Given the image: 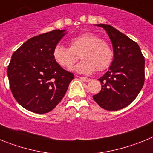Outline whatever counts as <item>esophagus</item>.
<instances>
[{
	"label": "esophagus",
	"mask_w": 153,
	"mask_h": 153,
	"mask_svg": "<svg viewBox=\"0 0 153 153\" xmlns=\"http://www.w3.org/2000/svg\"><path fill=\"white\" fill-rule=\"evenodd\" d=\"M79 78L81 79V80H83V82H85V83H88V82H90V78L83 77V76H79Z\"/></svg>",
	"instance_id": "1"
}]
</instances>
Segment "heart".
I'll use <instances>...</instances> for the list:
<instances>
[{
  "instance_id": "b5f03b06",
  "label": "heart",
  "mask_w": 153,
  "mask_h": 153,
  "mask_svg": "<svg viewBox=\"0 0 153 153\" xmlns=\"http://www.w3.org/2000/svg\"><path fill=\"white\" fill-rule=\"evenodd\" d=\"M80 53L79 62L72 70L79 74H90L97 69L106 70L113 59V51L107 42L92 33H85L70 40V48L57 44L52 52L54 61L63 68H69Z\"/></svg>"
}]
</instances>
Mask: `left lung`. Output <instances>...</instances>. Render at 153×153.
<instances>
[{"instance_id":"left-lung-1","label":"left lung","mask_w":153,"mask_h":153,"mask_svg":"<svg viewBox=\"0 0 153 153\" xmlns=\"http://www.w3.org/2000/svg\"><path fill=\"white\" fill-rule=\"evenodd\" d=\"M106 31L113 44V60L99 80L102 89L93 100L106 110L123 109L134 100L145 80V59L140 47L126 35L108 24H94Z\"/></svg>"}]
</instances>
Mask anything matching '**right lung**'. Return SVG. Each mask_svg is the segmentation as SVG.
<instances>
[{
    "label": "right lung",
    "instance_id": "add662e5",
    "mask_svg": "<svg viewBox=\"0 0 153 153\" xmlns=\"http://www.w3.org/2000/svg\"><path fill=\"white\" fill-rule=\"evenodd\" d=\"M67 30H54L27 40L11 56L7 67L10 90L24 109L48 113L61 101L74 75L54 61L53 50Z\"/></svg>",
    "mask_w": 153,
    "mask_h": 153
}]
</instances>
